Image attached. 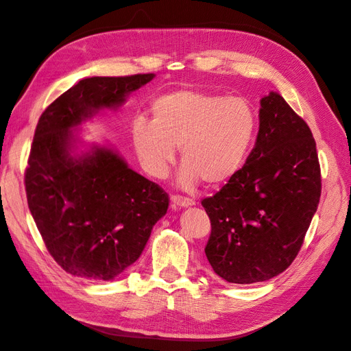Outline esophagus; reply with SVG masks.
I'll return each instance as SVG.
<instances>
[{"instance_id": "1", "label": "esophagus", "mask_w": 351, "mask_h": 351, "mask_svg": "<svg viewBox=\"0 0 351 351\" xmlns=\"http://www.w3.org/2000/svg\"><path fill=\"white\" fill-rule=\"evenodd\" d=\"M171 204L174 206L178 208H187V206H193L196 202L195 199H190V197H183V196H178V195H173L171 196Z\"/></svg>"}]
</instances>
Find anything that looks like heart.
<instances>
[{
	"mask_svg": "<svg viewBox=\"0 0 351 351\" xmlns=\"http://www.w3.org/2000/svg\"><path fill=\"white\" fill-rule=\"evenodd\" d=\"M152 119L133 123V143L145 169L164 178L180 146L183 165L177 183L195 187L200 180L218 186L234 177L249 155L258 117L244 98L180 89L159 95Z\"/></svg>",
	"mask_w": 351,
	"mask_h": 351,
	"instance_id": "obj_1",
	"label": "heart"
}]
</instances>
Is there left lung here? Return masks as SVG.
Returning a JSON list of instances; mask_svg holds the SVG:
<instances>
[{"instance_id":"8db88e82","label":"left lung","mask_w":351,"mask_h":351,"mask_svg":"<svg viewBox=\"0 0 351 351\" xmlns=\"http://www.w3.org/2000/svg\"><path fill=\"white\" fill-rule=\"evenodd\" d=\"M309 125L277 92L261 99L256 143L239 173L202 200L210 219L212 269L232 284L267 281L299 253L321 197Z\"/></svg>"}]
</instances>
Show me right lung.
Masks as SVG:
<instances>
[{
  "label": "right lung",
  "mask_w": 351,
  "mask_h": 351,
  "mask_svg": "<svg viewBox=\"0 0 351 351\" xmlns=\"http://www.w3.org/2000/svg\"><path fill=\"white\" fill-rule=\"evenodd\" d=\"M154 73L86 77L42 112L25 173L30 214L66 272L112 281L142 254L168 209V195L108 146L77 154L73 130L101 110L121 107Z\"/></svg>",
  "instance_id": "right-lung-1"
}]
</instances>
